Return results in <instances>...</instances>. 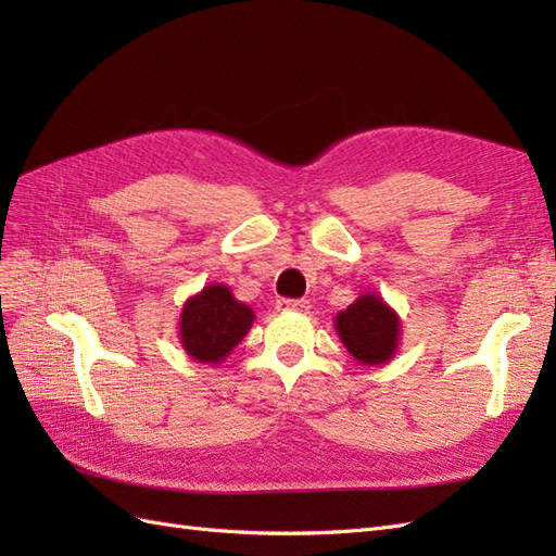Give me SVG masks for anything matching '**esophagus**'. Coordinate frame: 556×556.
I'll return each mask as SVG.
<instances>
[{"instance_id":"esophagus-1","label":"esophagus","mask_w":556,"mask_h":556,"mask_svg":"<svg viewBox=\"0 0 556 556\" xmlns=\"http://www.w3.org/2000/svg\"><path fill=\"white\" fill-rule=\"evenodd\" d=\"M309 307H312L309 301H303V298L301 301H279L277 303L279 312H298V315H307Z\"/></svg>"}]
</instances>
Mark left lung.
I'll return each mask as SVG.
<instances>
[{
    "instance_id": "obj_1",
    "label": "left lung",
    "mask_w": 556,
    "mask_h": 556,
    "mask_svg": "<svg viewBox=\"0 0 556 556\" xmlns=\"http://www.w3.org/2000/svg\"><path fill=\"white\" fill-rule=\"evenodd\" d=\"M333 326L340 343L364 366L388 364L400 350L402 319L374 291L362 293L348 309H340Z\"/></svg>"
}]
</instances>
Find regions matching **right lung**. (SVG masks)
<instances>
[{
  "mask_svg": "<svg viewBox=\"0 0 556 556\" xmlns=\"http://www.w3.org/2000/svg\"><path fill=\"white\" fill-rule=\"evenodd\" d=\"M253 319V309L237 301L230 287L208 283L190 295L180 309V345L199 364H220L251 331Z\"/></svg>",
  "mask_w": 556,
  "mask_h": 556,
  "instance_id": "1",
  "label": "right lung"
}]
</instances>
